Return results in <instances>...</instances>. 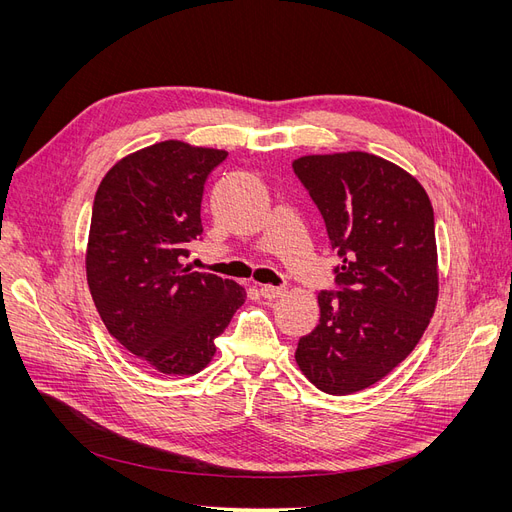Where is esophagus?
I'll return each instance as SVG.
<instances>
[{
	"label": "esophagus",
	"instance_id": "obj_1",
	"mask_svg": "<svg viewBox=\"0 0 512 512\" xmlns=\"http://www.w3.org/2000/svg\"><path fill=\"white\" fill-rule=\"evenodd\" d=\"M259 292H261V297H263V299H267V301H276V299H280L282 294L286 292V288L265 284V286H261V288H259Z\"/></svg>",
	"mask_w": 512,
	"mask_h": 512
}]
</instances>
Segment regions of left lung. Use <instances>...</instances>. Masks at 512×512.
Instances as JSON below:
<instances>
[{
	"label": "left lung",
	"mask_w": 512,
	"mask_h": 512,
	"mask_svg": "<svg viewBox=\"0 0 512 512\" xmlns=\"http://www.w3.org/2000/svg\"><path fill=\"white\" fill-rule=\"evenodd\" d=\"M292 170L340 257L338 290L317 294L319 324L294 359L321 392L353 394L405 361L434 315V209L409 172L371 153L305 155Z\"/></svg>",
	"instance_id": "left-lung-1"
}]
</instances>
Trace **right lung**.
<instances>
[{
    "label": "right lung",
    "instance_id": "obj_1",
    "mask_svg": "<svg viewBox=\"0 0 512 512\" xmlns=\"http://www.w3.org/2000/svg\"><path fill=\"white\" fill-rule=\"evenodd\" d=\"M226 151L164 141L126 155L101 180L87 282L103 324L128 353L166 375L199 373L245 288L182 265L199 240L209 174Z\"/></svg>",
    "mask_w": 512,
    "mask_h": 512
}]
</instances>
